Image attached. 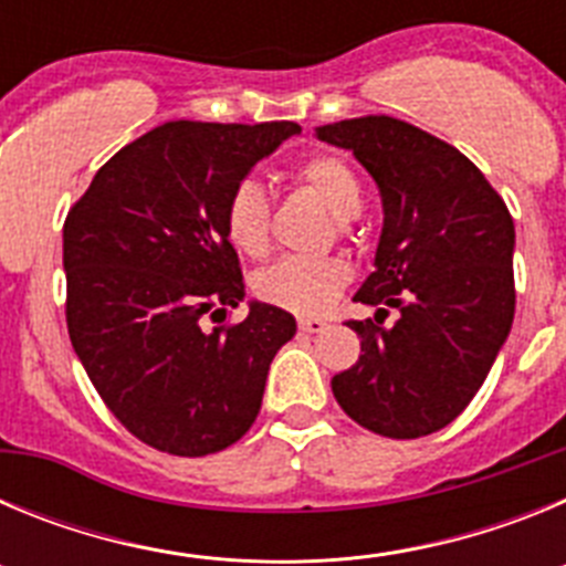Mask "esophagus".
I'll use <instances>...</instances> for the list:
<instances>
[{"mask_svg": "<svg viewBox=\"0 0 566 566\" xmlns=\"http://www.w3.org/2000/svg\"><path fill=\"white\" fill-rule=\"evenodd\" d=\"M326 328H328L326 319H319V317L300 319V332L303 334H319V332H326Z\"/></svg>", "mask_w": 566, "mask_h": 566, "instance_id": "obj_1", "label": "esophagus"}]
</instances>
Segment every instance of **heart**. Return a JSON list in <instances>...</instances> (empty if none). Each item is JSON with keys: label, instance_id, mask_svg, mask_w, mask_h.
<instances>
[{"label": "heart", "instance_id": "obj_1", "mask_svg": "<svg viewBox=\"0 0 566 566\" xmlns=\"http://www.w3.org/2000/svg\"><path fill=\"white\" fill-rule=\"evenodd\" d=\"M303 187L317 192L328 203L339 221H352L363 209V187L352 167L334 155H317L294 172ZM269 195L263 184L254 178H243L232 187L227 203H223V229L238 252L258 254L269 247ZM352 272L348 263L339 258H306L292 254L258 274L254 292L260 300L272 306L286 308L294 314H319L332 306L339 292L345 289Z\"/></svg>", "mask_w": 566, "mask_h": 566}]
</instances>
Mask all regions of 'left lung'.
Wrapping results in <instances>:
<instances>
[{
    "mask_svg": "<svg viewBox=\"0 0 566 566\" xmlns=\"http://www.w3.org/2000/svg\"><path fill=\"white\" fill-rule=\"evenodd\" d=\"M317 138L352 149L385 214L374 272L354 294L377 312L348 319L363 354L332 391L379 437H428L476 397L513 326V218L476 164L413 124L365 115Z\"/></svg>",
    "mask_w": 566,
    "mask_h": 566,
    "instance_id": "8db88e82",
    "label": "left lung"
}]
</instances>
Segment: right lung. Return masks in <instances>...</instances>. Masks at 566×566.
Returning <instances> with one entry per match:
<instances>
[{
    "instance_id": "1",
    "label": "right lung",
    "mask_w": 566,
    "mask_h": 566,
    "mask_svg": "<svg viewBox=\"0 0 566 566\" xmlns=\"http://www.w3.org/2000/svg\"><path fill=\"white\" fill-rule=\"evenodd\" d=\"M294 122H167L96 172L64 221L67 332L113 417L149 448L207 457L258 419L274 354L297 323L249 303L223 203Z\"/></svg>"
}]
</instances>
